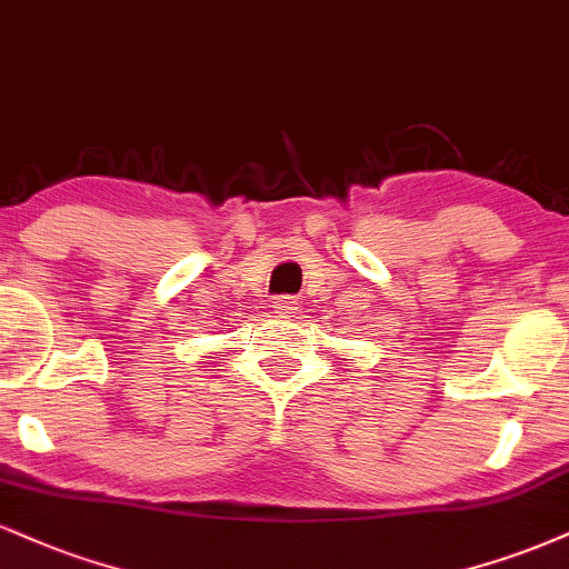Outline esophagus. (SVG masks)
Masks as SVG:
<instances>
[{
	"instance_id": "1",
	"label": "esophagus",
	"mask_w": 569,
	"mask_h": 569,
	"mask_svg": "<svg viewBox=\"0 0 569 569\" xmlns=\"http://www.w3.org/2000/svg\"><path fill=\"white\" fill-rule=\"evenodd\" d=\"M298 311V300L296 298H290V296H282V298H277L273 300V313H277V317H284V319H290L292 313Z\"/></svg>"
}]
</instances>
